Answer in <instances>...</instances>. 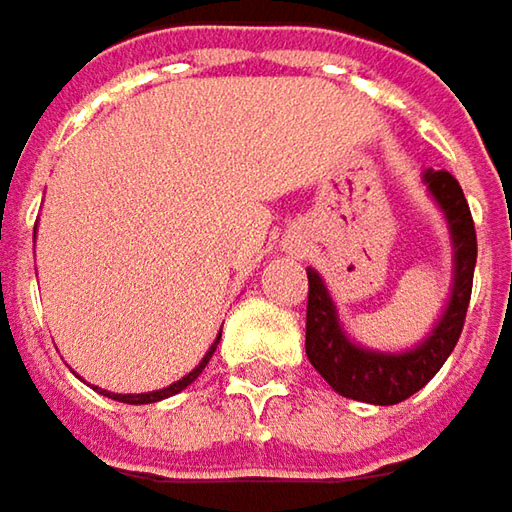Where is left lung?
<instances>
[{
    "instance_id": "1",
    "label": "left lung",
    "mask_w": 512,
    "mask_h": 512,
    "mask_svg": "<svg viewBox=\"0 0 512 512\" xmlns=\"http://www.w3.org/2000/svg\"><path fill=\"white\" fill-rule=\"evenodd\" d=\"M427 186L438 200V206L447 214L453 246H456V283L453 298L447 303L444 318L438 321L433 335L412 352L384 355L361 349L338 326V315L332 298L326 295V286L315 269L306 272L309 278V298H306V355L312 367L321 372V378L338 395L364 401V404H401L433 378L450 352L456 349L458 335L464 329L470 292H473V272H476V226L467 206V197L450 171L430 168L424 174Z\"/></svg>"
}]
</instances>
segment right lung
Wrapping results in <instances>:
<instances>
[{
	"mask_svg": "<svg viewBox=\"0 0 512 512\" xmlns=\"http://www.w3.org/2000/svg\"><path fill=\"white\" fill-rule=\"evenodd\" d=\"M217 341H220V338H217ZM217 341H214L212 349L206 352V358L200 361V367L191 369V372H189V375H186V378H183V381H177V384H171V387L157 389V392H145V395H111V392H105V395H111L114 401H123V404H154V401H163V398H168V395H177L180 389L189 387L191 381H194V378H197V375H200V372L206 369V364H209V358H212L214 349H217Z\"/></svg>",
	"mask_w": 512,
	"mask_h": 512,
	"instance_id": "obj_1",
	"label": "right lung"
}]
</instances>
